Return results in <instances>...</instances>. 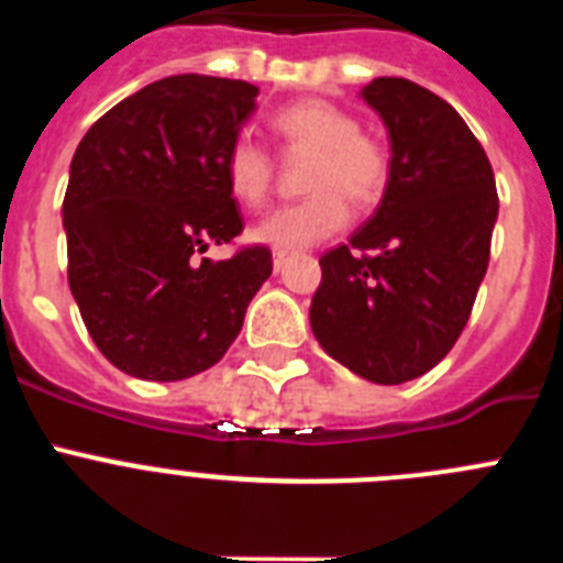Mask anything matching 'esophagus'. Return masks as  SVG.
<instances>
[{
	"mask_svg": "<svg viewBox=\"0 0 563 563\" xmlns=\"http://www.w3.org/2000/svg\"><path fill=\"white\" fill-rule=\"evenodd\" d=\"M287 258H290V253H287V251H276V253H273V267H276V271H282Z\"/></svg>",
	"mask_w": 563,
	"mask_h": 563,
	"instance_id": "34e87169",
	"label": "esophagus"
}]
</instances>
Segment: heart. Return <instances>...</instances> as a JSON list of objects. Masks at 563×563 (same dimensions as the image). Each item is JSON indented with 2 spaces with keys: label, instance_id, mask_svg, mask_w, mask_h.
<instances>
[{
  "label": "heart",
  "instance_id": "1",
  "mask_svg": "<svg viewBox=\"0 0 563 563\" xmlns=\"http://www.w3.org/2000/svg\"><path fill=\"white\" fill-rule=\"evenodd\" d=\"M273 129L287 148L310 152L305 200L278 208L253 228V236L278 251L310 247L350 222V200L372 206L389 183V148L357 118L330 101H298L273 114ZM225 177L245 206H265L273 186V161L265 146L242 134L228 146Z\"/></svg>",
  "mask_w": 563,
  "mask_h": 563
}]
</instances>
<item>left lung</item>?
<instances>
[{
  "label": "left lung",
  "instance_id": "1",
  "mask_svg": "<svg viewBox=\"0 0 563 563\" xmlns=\"http://www.w3.org/2000/svg\"><path fill=\"white\" fill-rule=\"evenodd\" d=\"M391 166L369 220L321 256L310 327L330 357L380 386L449 355L474 310L499 197L485 148L449 101L406 78L363 87Z\"/></svg>",
  "mask_w": 563,
  "mask_h": 563
}]
</instances>
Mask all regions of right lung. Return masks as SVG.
I'll use <instances>...</instances> for the list:
<instances>
[{"label":"right lung","instance_id":"right-lung-1","mask_svg":"<svg viewBox=\"0 0 563 563\" xmlns=\"http://www.w3.org/2000/svg\"><path fill=\"white\" fill-rule=\"evenodd\" d=\"M256 96L233 78H161L98 118L73 154L69 290L101 355L126 375L168 383L211 369L271 278L265 245L197 258L242 233L225 154Z\"/></svg>","mask_w":563,"mask_h":563}]
</instances>
